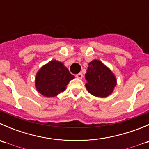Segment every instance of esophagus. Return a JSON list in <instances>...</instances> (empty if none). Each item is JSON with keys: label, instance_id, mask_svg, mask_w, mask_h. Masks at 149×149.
I'll return each instance as SVG.
<instances>
[{"label": "esophagus", "instance_id": "obj_1", "mask_svg": "<svg viewBox=\"0 0 149 149\" xmlns=\"http://www.w3.org/2000/svg\"><path fill=\"white\" fill-rule=\"evenodd\" d=\"M76 77H77L78 79H81L82 78H83V74H82V73H78V74L76 75Z\"/></svg>", "mask_w": 149, "mask_h": 149}]
</instances>
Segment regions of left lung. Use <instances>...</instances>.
<instances>
[{"mask_svg":"<svg viewBox=\"0 0 149 149\" xmlns=\"http://www.w3.org/2000/svg\"><path fill=\"white\" fill-rule=\"evenodd\" d=\"M85 79L87 81L85 85L86 89L97 97L104 98L110 95L117 85L115 75L98 60H94L88 63Z\"/></svg>","mask_w":149,"mask_h":149,"instance_id":"obj_1","label":"left lung"}]
</instances>
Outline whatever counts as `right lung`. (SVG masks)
<instances>
[{"label":"right lung","instance_id":"1","mask_svg":"<svg viewBox=\"0 0 149 149\" xmlns=\"http://www.w3.org/2000/svg\"><path fill=\"white\" fill-rule=\"evenodd\" d=\"M63 63L54 60L43 65L36 75L37 91L47 97H53L65 89L70 80L74 79Z\"/></svg>","mask_w":149,"mask_h":149}]
</instances>
